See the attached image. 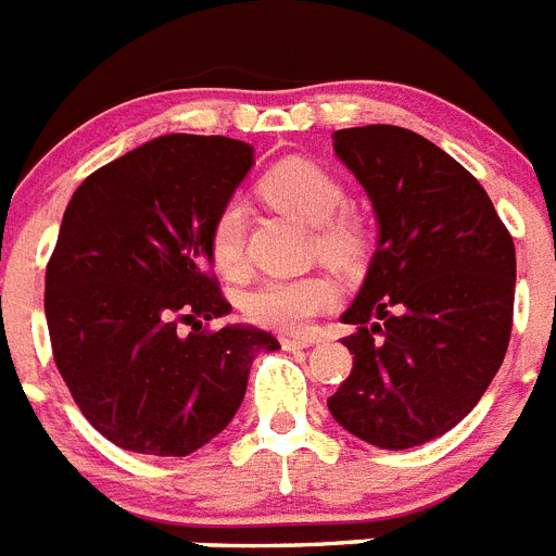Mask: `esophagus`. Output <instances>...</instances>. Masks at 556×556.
<instances>
[{"label": "esophagus", "mask_w": 556, "mask_h": 556, "mask_svg": "<svg viewBox=\"0 0 556 556\" xmlns=\"http://www.w3.org/2000/svg\"><path fill=\"white\" fill-rule=\"evenodd\" d=\"M279 344L286 350H302V348H311L314 339L311 336H279Z\"/></svg>", "instance_id": "1"}]
</instances>
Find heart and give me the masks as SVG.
I'll list each match as a JSON object with an SVG mask.
<instances>
[{"mask_svg":"<svg viewBox=\"0 0 556 556\" xmlns=\"http://www.w3.org/2000/svg\"><path fill=\"white\" fill-rule=\"evenodd\" d=\"M268 203L314 226V242L330 265H353L365 249V226L344 208V186L321 163L286 157L274 163L260 180ZM208 256L214 268L237 277L245 263V208L226 200L208 226ZM336 302V286L321 274L270 277L242 296V314L274 330H305L321 311Z\"/></svg>","mask_w":556,"mask_h":556,"instance_id":"obj_1","label":"heart"}]
</instances>
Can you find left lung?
Instances as JSON below:
<instances>
[{
  "label": "left lung",
  "instance_id": "1",
  "mask_svg": "<svg viewBox=\"0 0 556 556\" xmlns=\"http://www.w3.org/2000/svg\"><path fill=\"white\" fill-rule=\"evenodd\" d=\"M365 186L379 245L342 314L353 370L328 399L348 432L409 450L450 432L501 370L515 314V242L486 189L409 129L333 132Z\"/></svg>",
  "mask_w": 556,
  "mask_h": 556
}]
</instances>
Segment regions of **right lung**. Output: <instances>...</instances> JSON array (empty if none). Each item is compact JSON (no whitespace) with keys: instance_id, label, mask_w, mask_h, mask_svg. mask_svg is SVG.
I'll use <instances>...</instances> for the list:
<instances>
[{"instance_id":"obj_1","label":"right lung","mask_w":556,"mask_h":556,"mask_svg":"<svg viewBox=\"0 0 556 556\" xmlns=\"http://www.w3.org/2000/svg\"><path fill=\"white\" fill-rule=\"evenodd\" d=\"M254 163L220 135H163L92 172L64 212L45 274L55 367L92 427L121 450L186 458L240 409L251 325L212 277L208 226ZM192 330L182 333V325Z\"/></svg>"}]
</instances>
